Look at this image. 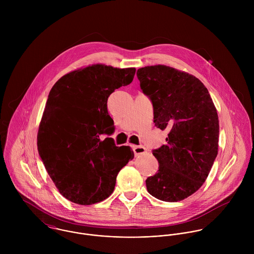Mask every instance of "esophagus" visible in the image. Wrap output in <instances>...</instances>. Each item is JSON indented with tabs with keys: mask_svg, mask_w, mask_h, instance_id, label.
I'll return each instance as SVG.
<instances>
[{
	"mask_svg": "<svg viewBox=\"0 0 254 254\" xmlns=\"http://www.w3.org/2000/svg\"><path fill=\"white\" fill-rule=\"evenodd\" d=\"M132 147H133V150H134V153L136 156L144 154L146 151V148L143 145H133Z\"/></svg>",
	"mask_w": 254,
	"mask_h": 254,
	"instance_id": "esophagus-1",
	"label": "esophagus"
}]
</instances>
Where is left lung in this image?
I'll list each match as a JSON object with an SVG mask.
<instances>
[{"mask_svg":"<svg viewBox=\"0 0 254 254\" xmlns=\"http://www.w3.org/2000/svg\"><path fill=\"white\" fill-rule=\"evenodd\" d=\"M137 76L152 102L154 125L169 131L167 144L152 152L159 169L145 180L147 191L180 201L202 186L217 156V110L206 87L190 73L158 64L139 68Z\"/></svg>","mask_w":254,"mask_h":254,"instance_id":"obj_1","label":"left lung"}]
</instances>
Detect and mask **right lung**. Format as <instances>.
I'll list each match as a JSON object with an SVG mask.
<instances>
[{"label":"right lung","instance_id":"right-lung-1","mask_svg":"<svg viewBox=\"0 0 254 254\" xmlns=\"http://www.w3.org/2000/svg\"><path fill=\"white\" fill-rule=\"evenodd\" d=\"M136 68L102 64L65 74L53 86L37 136L40 157L59 191L68 200L90 205L112 193L116 176L134 158L130 146H116L103 134L114 131L108 99L129 85Z\"/></svg>","mask_w":254,"mask_h":254}]
</instances>
